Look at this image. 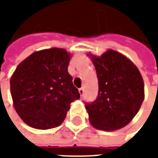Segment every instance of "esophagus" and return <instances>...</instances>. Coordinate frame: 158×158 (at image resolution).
Instances as JSON below:
<instances>
[{"label":"esophagus","instance_id":"obj_1","mask_svg":"<svg viewBox=\"0 0 158 158\" xmlns=\"http://www.w3.org/2000/svg\"><path fill=\"white\" fill-rule=\"evenodd\" d=\"M78 91H79V94H80L81 97H82V95H83V93H84V89H83V88H80L78 89Z\"/></svg>","mask_w":158,"mask_h":158}]
</instances>
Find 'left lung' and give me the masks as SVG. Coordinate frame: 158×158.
<instances>
[{
	"instance_id": "1",
	"label": "left lung",
	"mask_w": 158,
	"mask_h": 158,
	"mask_svg": "<svg viewBox=\"0 0 158 158\" xmlns=\"http://www.w3.org/2000/svg\"><path fill=\"white\" fill-rule=\"evenodd\" d=\"M98 79V95L86 104L90 124L115 131L128 124L144 99V82L137 67L120 52L108 49L101 56L89 53Z\"/></svg>"
}]
</instances>
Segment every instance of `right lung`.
I'll list each match as a JSON object with an SVG mask.
<instances>
[{
    "label": "right lung",
    "instance_id": "1",
    "mask_svg": "<svg viewBox=\"0 0 158 158\" xmlns=\"http://www.w3.org/2000/svg\"><path fill=\"white\" fill-rule=\"evenodd\" d=\"M70 59L65 49L53 47L31 53L16 67L10 91L24 123L45 130L63 122L70 104L80 98L68 72Z\"/></svg>",
    "mask_w": 158,
    "mask_h": 158
}]
</instances>
